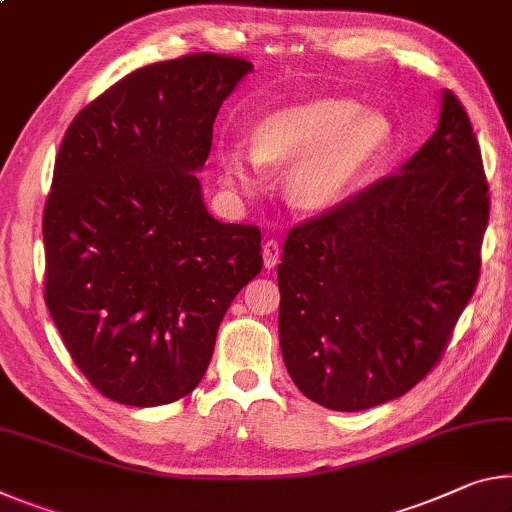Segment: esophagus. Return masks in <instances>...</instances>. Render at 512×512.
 <instances>
[{"mask_svg":"<svg viewBox=\"0 0 512 512\" xmlns=\"http://www.w3.org/2000/svg\"><path fill=\"white\" fill-rule=\"evenodd\" d=\"M280 243H278V239H269L264 243V248H262V257H264V266L266 269H273L275 264L280 262Z\"/></svg>","mask_w":512,"mask_h":512,"instance_id":"esophagus-1","label":"esophagus"}]
</instances>
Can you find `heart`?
<instances>
[{
  "mask_svg": "<svg viewBox=\"0 0 512 512\" xmlns=\"http://www.w3.org/2000/svg\"><path fill=\"white\" fill-rule=\"evenodd\" d=\"M389 141L380 113L351 100H316L278 111L257 125L253 148L230 145L221 154L227 182L243 193L264 186V168L289 170L294 205L319 209L335 202Z\"/></svg>",
  "mask_w": 512,
  "mask_h": 512,
  "instance_id": "obj_1",
  "label": "heart"
}]
</instances>
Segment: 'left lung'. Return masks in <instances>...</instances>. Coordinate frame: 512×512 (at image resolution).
Here are the masks:
<instances>
[{
    "mask_svg": "<svg viewBox=\"0 0 512 512\" xmlns=\"http://www.w3.org/2000/svg\"><path fill=\"white\" fill-rule=\"evenodd\" d=\"M488 216L481 148L446 91L435 134L399 173L289 230L280 346L300 392L358 412L421 383L478 285Z\"/></svg>",
    "mask_w": 512,
    "mask_h": 512,
    "instance_id": "left-lung-1",
    "label": "left lung"
}]
</instances>
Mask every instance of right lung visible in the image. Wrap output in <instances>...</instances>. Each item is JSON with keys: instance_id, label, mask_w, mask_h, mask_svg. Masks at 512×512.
Here are the masks:
<instances>
[{"instance_id": "add662e5", "label": "right lung", "mask_w": 512, "mask_h": 512, "mask_svg": "<svg viewBox=\"0 0 512 512\" xmlns=\"http://www.w3.org/2000/svg\"><path fill=\"white\" fill-rule=\"evenodd\" d=\"M250 70L212 52L152 63L63 136L43 212L45 303L107 399L154 408L191 394L227 307L262 271L259 227L209 216L196 175Z\"/></svg>"}]
</instances>
